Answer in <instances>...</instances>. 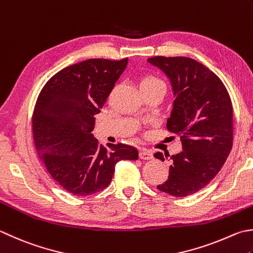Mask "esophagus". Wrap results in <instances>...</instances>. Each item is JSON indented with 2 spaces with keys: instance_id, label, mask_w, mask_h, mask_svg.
<instances>
[{
  "instance_id": "esophagus-1",
  "label": "esophagus",
  "mask_w": 253,
  "mask_h": 253,
  "mask_svg": "<svg viewBox=\"0 0 253 253\" xmlns=\"http://www.w3.org/2000/svg\"><path fill=\"white\" fill-rule=\"evenodd\" d=\"M139 158L141 160H151V159H153V155L150 150L142 149L139 153Z\"/></svg>"
}]
</instances>
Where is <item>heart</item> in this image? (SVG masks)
Returning a JSON list of instances; mask_svg holds the SVG:
<instances>
[{
    "label": "heart",
    "instance_id": "b5f03b06",
    "mask_svg": "<svg viewBox=\"0 0 253 253\" xmlns=\"http://www.w3.org/2000/svg\"><path fill=\"white\" fill-rule=\"evenodd\" d=\"M165 86V83H163L160 79H158L157 77L153 76H147L145 78L141 79L139 86L140 88H145V87H152V86Z\"/></svg>",
    "mask_w": 253,
    "mask_h": 253
}]
</instances>
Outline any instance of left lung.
<instances>
[{"instance_id":"8db88e82","label":"left lung","mask_w":253,"mask_h":253,"mask_svg":"<svg viewBox=\"0 0 253 253\" xmlns=\"http://www.w3.org/2000/svg\"><path fill=\"white\" fill-rule=\"evenodd\" d=\"M148 61L170 79L175 100L167 129L180 136L183 148L171 156L168 180L157 187L176 197L194 194L214 179L230 153L231 98L220 79L194 59L156 56ZM153 156L165 160L161 152Z\"/></svg>"}]
</instances>
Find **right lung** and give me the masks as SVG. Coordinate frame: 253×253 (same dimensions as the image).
I'll return each instance as SVG.
<instances>
[{
	"label": "right lung",
	"instance_id": "obj_1",
	"mask_svg": "<svg viewBox=\"0 0 253 253\" xmlns=\"http://www.w3.org/2000/svg\"><path fill=\"white\" fill-rule=\"evenodd\" d=\"M127 62L96 58L72 64L49 79L37 97L35 148L52 179L73 195L101 192L110 185L118 161L138 159L137 148L117 143L107 150L91 133Z\"/></svg>",
	"mask_w": 253,
	"mask_h": 253
}]
</instances>
